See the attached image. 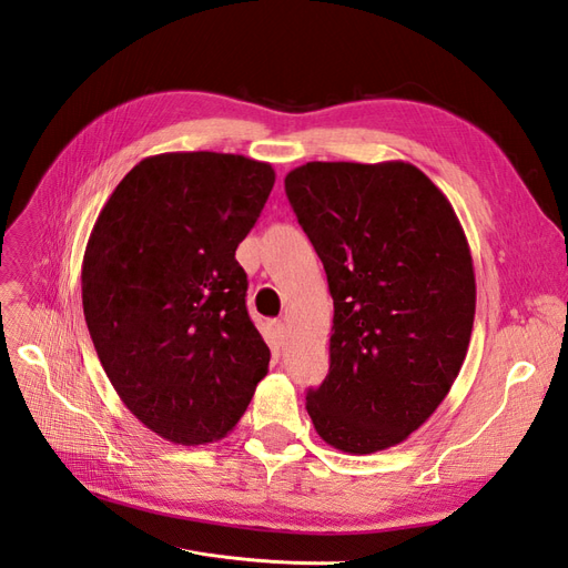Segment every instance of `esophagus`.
Listing matches in <instances>:
<instances>
[{"label": "esophagus", "mask_w": 568, "mask_h": 568, "mask_svg": "<svg viewBox=\"0 0 568 568\" xmlns=\"http://www.w3.org/2000/svg\"><path fill=\"white\" fill-rule=\"evenodd\" d=\"M267 326H270V334H272L274 343H277V346H282V343H284V336H286V326H284V322H282V320H270V322H267Z\"/></svg>", "instance_id": "1"}]
</instances>
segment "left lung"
I'll return each instance as SVG.
<instances>
[{"instance_id": "obj_1", "label": "left lung", "mask_w": 568, "mask_h": 568, "mask_svg": "<svg viewBox=\"0 0 568 568\" xmlns=\"http://www.w3.org/2000/svg\"><path fill=\"white\" fill-rule=\"evenodd\" d=\"M284 186L334 298L329 372L307 390V415L336 450L393 448L434 415L467 357V236L448 196L405 161H313Z\"/></svg>"}]
</instances>
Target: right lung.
<instances>
[{"instance_id": "right-lung-1", "label": "right lung", "mask_w": 568, "mask_h": 568, "mask_svg": "<svg viewBox=\"0 0 568 568\" xmlns=\"http://www.w3.org/2000/svg\"><path fill=\"white\" fill-rule=\"evenodd\" d=\"M270 163L173 151L120 180L82 257V307L109 382L178 445L225 438L267 374L236 263L272 192Z\"/></svg>"}]
</instances>
